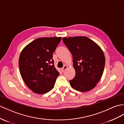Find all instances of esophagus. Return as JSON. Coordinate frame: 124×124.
Instances as JSON below:
<instances>
[{"label":"esophagus","instance_id":"1","mask_svg":"<svg viewBox=\"0 0 124 124\" xmlns=\"http://www.w3.org/2000/svg\"><path fill=\"white\" fill-rule=\"evenodd\" d=\"M67 68V66H66V65H64V67H63L61 69H62V72H64L65 71V70Z\"/></svg>","mask_w":124,"mask_h":124}]
</instances>
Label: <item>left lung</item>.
Returning <instances> with one entry per match:
<instances>
[{
  "label": "left lung",
  "instance_id": "left-lung-1",
  "mask_svg": "<svg viewBox=\"0 0 124 124\" xmlns=\"http://www.w3.org/2000/svg\"><path fill=\"white\" fill-rule=\"evenodd\" d=\"M64 43L71 52L76 75L69 80L71 86L80 92H88L97 85L103 74L104 54L98 45L85 36L64 37Z\"/></svg>",
  "mask_w": 124,
  "mask_h": 124
}]
</instances>
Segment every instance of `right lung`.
<instances>
[{"instance_id":"1","label":"right lung","mask_w":124,"mask_h":124,"mask_svg":"<svg viewBox=\"0 0 124 124\" xmlns=\"http://www.w3.org/2000/svg\"><path fill=\"white\" fill-rule=\"evenodd\" d=\"M62 37L39 38L21 52L19 67L24 82L35 93L43 94L54 87L59 72L54 65L53 54Z\"/></svg>"}]
</instances>
